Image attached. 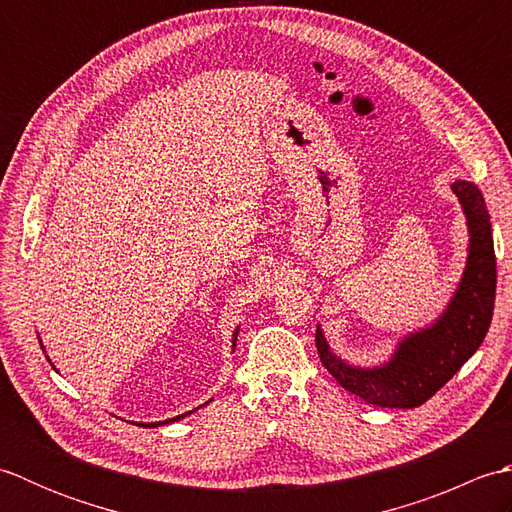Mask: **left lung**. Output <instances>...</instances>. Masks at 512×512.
<instances>
[{"mask_svg":"<svg viewBox=\"0 0 512 512\" xmlns=\"http://www.w3.org/2000/svg\"><path fill=\"white\" fill-rule=\"evenodd\" d=\"M458 198L469 244L466 264L447 306L431 323L402 334L394 350L376 365H354L336 354L321 325L317 350L325 369L367 405L413 409L427 402L469 358L480 350L495 306V248L491 215L482 191L469 180L451 182Z\"/></svg>","mask_w":512,"mask_h":512,"instance_id":"8db88e82","label":"left lung"}]
</instances>
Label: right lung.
Returning a JSON list of instances; mask_svg holds the SVG:
<instances>
[{"label": "right lung", "mask_w": 512, "mask_h": 512, "mask_svg": "<svg viewBox=\"0 0 512 512\" xmlns=\"http://www.w3.org/2000/svg\"><path fill=\"white\" fill-rule=\"evenodd\" d=\"M237 334H239V325L235 328V332H233V350H235V343H237ZM39 343H41V339H39ZM41 347H43V343H41ZM48 361H50V356H48ZM52 363V361H50ZM54 367V365H52ZM211 402V400H209ZM209 402H206V405H209ZM195 411V409H193ZM193 411H187V413H182V416H176V418H169V420H160V422H136L138 427H147V429H156V427H162V424H171V422H178V420H182L184 416H189V413H193Z\"/></svg>", "instance_id": "obj_1"}]
</instances>
